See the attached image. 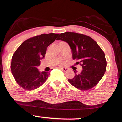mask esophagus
I'll return each instance as SVG.
<instances>
[{
  "label": "esophagus",
  "mask_w": 122,
  "mask_h": 122,
  "mask_svg": "<svg viewBox=\"0 0 122 122\" xmlns=\"http://www.w3.org/2000/svg\"><path fill=\"white\" fill-rule=\"evenodd\" d=\"M60 68L62 70H63V71H65V72L67 71V70H68V68H66V67H60Z\"/></svg>",
  "instance_id": "1"
}]
</instances>
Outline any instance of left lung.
<instances>
[{
  "label": "left lung",
  "instance_id": "obj_1",
  "mask_svg": "<svg viewBox=\"0 0 122 122\" xmlns=\"http://www.w3.org/2000/svg\"><path fill=\"white\" fill-rule=\"evenodd\" d=\"M57 40L67 42L72 50L73 60L81 65L83 70L68 81L75 87L82 91L93 88L100 81L106 70L105 55L95 40L88 36L76 32H65L60 34Z\"/></svg>",
  "mask_w": 122,
  "mask_h": 122
}]
</instances>
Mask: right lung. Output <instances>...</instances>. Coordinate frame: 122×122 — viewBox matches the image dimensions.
Wrapping results in <instances>:
<instances>
[{"instance_id":"add662e5","label":"right lung","mask_w":122,"mask_h":122,"mask_svg":"<svg viewBox=\"0 0 122 122\" xmlns=\"http://www.w3.org/2000/svg\"><path fill=\"white\" fill-rule=\"evenodd\" d=\"M59 34H42L24 41L14 53L11 73L16 83L27 91L35 90L45 83L49 76L47 72H40L37 67L45 57L48 46Z\"/></svg>"}]
</instances>
